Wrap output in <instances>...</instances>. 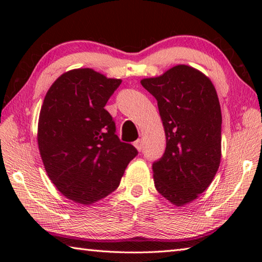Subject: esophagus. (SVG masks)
<instances>
[{
  "label": "esophagus",
  "mask_w": 262,
  "mask_h": 262,
  "mask_svg": "<svg viewBox=\"0 0 262 262\" xmlns=\"http://www.w3.org/2000/svg\"><path fill=\"white\" fill-rule=\"evenodd\" d=\"M134 145H135V148L139 150V151H141V150L143 149V141H142V140H136L134 142Z\"/></svg>",
  "instance_id": "esophagus-1"
}]
</instances>
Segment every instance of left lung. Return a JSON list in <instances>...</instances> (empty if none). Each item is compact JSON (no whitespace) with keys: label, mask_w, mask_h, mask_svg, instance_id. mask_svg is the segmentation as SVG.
<instances>
[{"label":"left lung","mask_w":262,"mask_h":262,"mask_svg":"<svg viewBox=\"0 0 262 262\" xmlns=\"http://www.w3.org/2000/svg\"><path fill=\"white\" fill-rule=\"evenodd\" d=\"M142 86L157 100L166 137L165 152L154 162L158 193L181 207L205 192L221 162L222 113L209 78L179 64Z\"/></svg>","instance_id":"1"}]
</instances>
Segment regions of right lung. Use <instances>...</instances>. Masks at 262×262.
I'll return each mask as SVG.
<instances>
[{
    "label": "right lung",
    "mask_w": 262,
    "mask_h": 262,
    "mask_svg": "<svg viewBox=\"0 0 262 262\" xmlns=\"http://www.w3.org/2000/svg\"><path fill=\"white\" fill-rule=\"evenodd\" d=\"M121 79L90 68L62 74L47 91L38 122V145L48 177L61 194L91 205L118 188L134 145L119 140L104 107Z\"/></svg>",
    "instance_id": "obj_1"
}]
</instances>
